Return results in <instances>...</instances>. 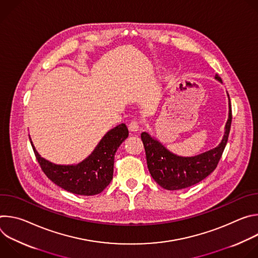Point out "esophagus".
Masks as SVG:
<instances>
[{
    "mask_svg": "<svg viewBox=\"0 0 258 258\" xmlns=\"http://www.w3.org/2000/svg\"><path fill=\"white\" fill-rule=\"evenodd\" d=\"M128 128H130L131 132H138V131L140 130V124H139L138 121L134 120V121H132V122L128 124Z\"/></svg>",
    "mask_w": 258,
    "mask_h": 258,
    "instance_id": "obj_1",
    "label": "esophagus"
}]
</instances>
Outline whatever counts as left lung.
Masks as SVG:
<instances>
[{
  "instance_id": "obj_1",
  "label": "left lung",
  "mask_w": 258,
  "mask_h": 258,
  "mask_svg": "<svg viewBox=\"0 0 258 258\" xmlns=\"http://www.w3.org/2000/svg\"><path fill=\"white\" fill-rule=\"evenodd\" d=\"M216 81L223 84L222 79L217 75ZM229 98V117L225 126V134L222 142L215 148L195 156H179L170 152L157 139L148 133H142L147 165L154 180L163 189L174 191L185 189L196 185L208 176L216 167L228 142L231 123L232 110Z\"/></svg>"
}]
</instances>
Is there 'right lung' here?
Instances as JSON below:
<instances>
[{"label": "right lung", "instance_id": "obj_1", "mask_svg": "<svg viewBox=\"0 0 258 258\" xmlns=\"http://www.w3.org/2000/svg\"><path fill=\"white\" fill-rule=\"evenodd\" d=\"M128 137L124 123L110 130L92 154L79 164L59 165L43 158L31 142L32 149L45 174L60 188L77 195L93 196L101 193L113 178L114 156Z\"/></svg>", "mask_w": 258, "mask_h": 258}]
</instances>
